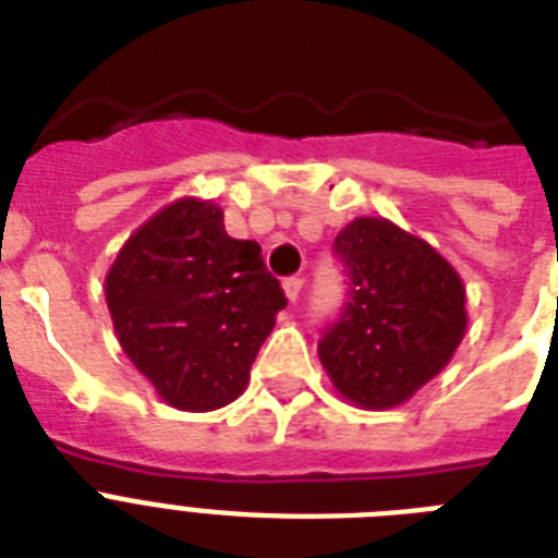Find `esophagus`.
I'll return each mask as SVG.
<instances>
[{
    "instance_id": "esophagus-1",
    "label": "esophagus",
    "mask_w": 558,
    "mask_h": 558,
    "mask_svg": "<svg viewBox=\"0 0 558 558\" xmlns=\"http://www.w3.org/2000/svg\"><path fill=\"white\" fill-rule=\"evenodd\" d=\"M301 289H304V280H301V278H287V280H283V292H287L289 304H295L298 298H301Z\"/></svg>"
}]
</instances>
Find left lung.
Returning <instances> with one entry per match:
<instances>
[{
    "mask_svg": "<svg viewBox=\"0 0 558 558\" xmlns=\"http://www.w3.org/2000/svg\"><path fill=\"white\" fill-rule=\"evenodd\" d=\"M350 301L318 359L341 399L388 411L449 365L466 336V287L423 236L385 217H356L336 236Z\"/></svg>",
    "mask_w": 558,
    "mask_h": 558,
    "instance_id": "obj_1",
    "label": "left lung"
}]
</instances>
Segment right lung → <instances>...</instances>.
I'll return each mask as SVG.
<instances>
[{"label":"right lung","instance_id":"right-lung-1","mask_svg":"<svg viewBox=\"0 0 558 558\" xmlns=\"http://www.w3.org/2000/svg\"><path fill=\"white\" fill-rule=\"evenodd\" d=\"M118 344L170 408L217 411L248 385L287 306L254 240L214 199L182 196L126 236L104 280Z\"/></svg>","mask_w":558,"mask_h":558}]
</instances>
